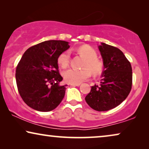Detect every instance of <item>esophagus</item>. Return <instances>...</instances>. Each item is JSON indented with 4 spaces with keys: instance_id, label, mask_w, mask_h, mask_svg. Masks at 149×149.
Wrapping results in <instances>:
<instances>
[{
    "instance_id": "obj_1",
    "label": "esophagus",
    "mask_w": 149,
    "mask_h": 149,
    "mask_svg": "<svg viewBox=\"0 0 149 149\" xmlns=\"http://www.w3.org/2000/svg\"><path fill=\"white\" fill-rule=\"evenodd\" d=\"M70 85H72L73 87H75V86H79L80 84H72V83H70Z\"/></svg>"
}]
</instances>
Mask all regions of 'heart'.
Returning a JSON list of instances; mask_svg holds the SVG:
<instances>
[{"label": "heart", "mask_w": 149, "mask_h": 149, "mask_svg": "<svg viewBox=\"0 0 149 149\" xmlns=\"http://www.w3.org/2000/svg\"><path fill=\"white\" fill-rule=\"evenodd\" d=\"M77 52L85 58L82 67L83 69H68L63 74L64 80L72 84H79L83 81L87 80L91 76L98 75L102 72L103 62L97 58V53L91 46L84 45L77 48ZM70 60V54L68 51L61 53L58 57L57 61L59 66L62 68H66Z\"/></svg>", "instance_id": "obj_1"}]
</instances>
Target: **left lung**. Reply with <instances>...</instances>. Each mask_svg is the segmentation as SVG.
<instances>
[{
	"label": "left lung",
	"mask_w": 149,
	"mask_h": 149,
	"mask_svg": "<svg viewBox=\"0 0 149 149\" xmlns=\"http://www.w3.org/2000/svg\"><path fill=\"white\" fill-rule=\"evenodd\" d=\"M98 48L104 64L100 83L91 87L85 99L91 109L107 111L119 106L129 95L132 85V68L119 49L104 42Z\"/></svg>",
	"instance_id": "8db88e82"
}]
</instances>
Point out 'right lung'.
<instances>
[{
    "label": "right lung",
    "mask_w": 149,
    "mask_h": 149,
    "mask_svg": "<svg viewBox=\"0 0 149 149\" xmlns=\"http://www.w3.org/2000/svg\"><path fill=\"white\" fill-rule=\"evenodd\" d=\"M70 47L64 40H46L28 49L16 68V83L20 96L32 109L48 112L64 98L66 85L58 70V57Z\"/></svg>",
    "instance_id": "right-lung-1"
}]
</instances>
